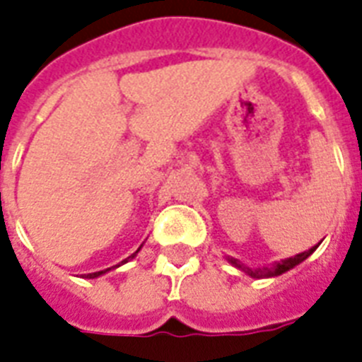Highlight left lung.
<instances>
[{"label": "left lung", "mask_w": 362, "mask_h": 362, "mask_svg": "<svg viewBox=\"0 0 362 362\" xmlns=\"http://www.w3.org/2000/svg\"><path fill=\"white\" fill-rule=\"evenodd\" d=\"M320 245V243H318ZM318 245H314V247H310L308 251H303L299 252V255H296V257H290V258H284V260H281V262H275L273 266H267V267H247L245 264H242L238 258L234 257H227L228 264H232L234 267H238V269H242L243 273H247L249 277L252 279H267V277H277V275H283V273L290 272L292 267H296L298 264H301L303 260H307L310 255H313L314 251H316V247Z\"/></svg>", "instance_id": "left-lung-1"}]
</instances>
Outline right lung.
<instances>
[{"instance_id":"add662e5","label":"right lung","mask_w":362,"mask_h":362,"mask_svg":"<svg viewBox=\"0 0 362 362\" xmlns=\"http://www.w3.org/2000/svg\"><path fill=\"white\" fill-rule=\"evenodd\" d=\"M141 247H143V245H141ZM141 247L137 249V251L134 252V255H132V257H128V258H124V260H122V262H119L117 264V266H111V267H107V269H102V272H95V273H89V275H87V277L85 279H96V277H102V275H105V273H110L111 269H117V267L119 266H122V264H126V262H130L132 258H135V255H137V252L141 251Z\"/></svg>"}]
</instances>
